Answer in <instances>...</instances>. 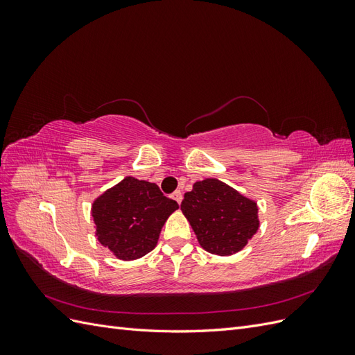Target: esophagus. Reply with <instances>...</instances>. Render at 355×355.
<instances>
[{"label": "esophagus", "mask_w": 355, "mask_h": 355, "mask_svg": "<svg viewBox=\"0 0 355 355\" xmlns=\"http://www.w3.org/2000/svg\"><path fill=\"white\" fill-rule=\"evenodd\" d=\"M171 197H173V200H175L178 204H180V202H182V198H184V196H182L180 191H175L173 194H171Z\"/></svg>", "instance_id": "obj_1"}]
</instances>
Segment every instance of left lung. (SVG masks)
Segmentation results:
<instances>
[{
  "label": "left lung",
  "mask_w": 355,
  "mask_h": 355,
  "mask_svg": "<svg viewBox=\"0 0 355 355\" xmlns=\"http://www.w3.org/2000/svg\"><path fill=\"white\" fill-rule=\"evenodd\" d=\"M180 209L202 249L214 254L241 250L259 228L256 202L218 179L194 184Z\"/></svg>",
  "instance_id": "left-lung-1"
}]
</instances>
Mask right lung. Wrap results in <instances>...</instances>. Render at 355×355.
I'll return each instance as SVG.
<instances>
[{"label": "right lung", "mask_w": 355, "mask_h": 355, "mask_svg": "<svg viewBox=\"0 0 355 355\" xmlns=\"http://www.w3.org/2000/svg\"><path fill=\"white\" fill-rule=\"evenodd\" d=\"M178 207L155 184L125 178L94 201L96 235L120 259H137L157 245L161 228Z\"/></svg>", "instance_id": "1"}]
</instances>
